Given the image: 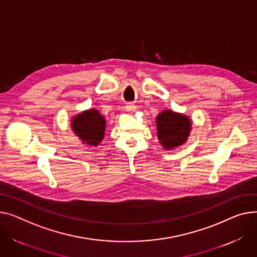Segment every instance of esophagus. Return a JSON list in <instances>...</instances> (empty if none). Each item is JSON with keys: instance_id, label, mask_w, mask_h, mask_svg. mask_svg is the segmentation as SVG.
<instances>
[{"instance_id": "34e87169", "label": "esophagus", "mask_w": 257, "mask_h": 257, "mask_svg": "<svg viewBox=\"0 0 257 257\" xmlns=\"http://www.w3.org/2000/svg\"><path fill=\"white\" fill-rule=\"evenodd\" d=\"M135 110H136V106L133 105V104H128V105L126 106V111H128V112H130V113L134 112Z\"/></svg>"}]
</instances>
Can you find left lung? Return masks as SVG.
Returning <instances> with one entry per match:
<instances>
[{"label":"left lung","instance_id":"8db88e82","mask_svg":"<svg viewBox=\"0 0 257 257\" xmlns=\"http://www.w3.org/2000/svg\"><path fill=\"white\" fill-rule=\"evenodd\" d=\"M157 136L165 150H173L185 144L191 132V121L187 115L165 109L156 116Z\"/></svg>","mask_w":257,"mask_h":257}]
</instances>
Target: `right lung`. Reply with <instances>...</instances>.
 I'll list each match as a JSON object with an SVG mask.
<instances>
[{
  "mask_svg": "<svg viewBox=\"0 0 257 257\" xmlns=\"http://www.w3.org/2000/svg\"><path fill=\"white\" fill-rule=\"evenodd\" d=\"M106 119L96 108L83 110L71 119V129L83 145L97 147L104 139Z\"/></svg>",
  "mask_w": 257,
  "mask_h": 257,
  "instance_id": "add662e5",
  "label": "right lung"
}]
</instances>
